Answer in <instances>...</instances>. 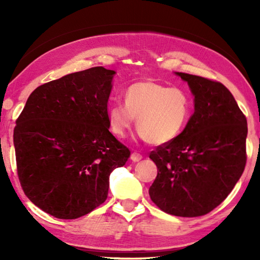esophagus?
<instances>
[{"label":"esophagus","instance_id":"34e87169","mask_svg":"<svg viewBox=\"0 0 260 260\" xmlns=\"http://www.w3.org/2000/svg\"><path fill=\"white\" fill-rule=\"evenodd\" d=\"M131 159L133 161H139V160L142 159V155H141V153H139V152H133L131 155Z\"/></svg>","mask_w":260,"mask_h":260}]
</instances>
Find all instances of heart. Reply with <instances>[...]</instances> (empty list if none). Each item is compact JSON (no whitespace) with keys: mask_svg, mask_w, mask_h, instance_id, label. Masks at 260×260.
Here are the masks:
<instances>
[{"mask_svg":"<svg viewBox=\"0 0 260 260\" xmlns=\"http://www.w3.org/2000/svg\"><path fill=\"white\" fill-rule=\"evenodd\" d=\"M125 103L108 108L110 131L124 138L135 118L139 135L155 146L171 143L186 128L191 116V100L181 88L146 80L132 83L124 94Z\"/></svg>","mask_w":260,"mask_h":260,"instance_id":"obj_1","label":"heart"}]
</instances>
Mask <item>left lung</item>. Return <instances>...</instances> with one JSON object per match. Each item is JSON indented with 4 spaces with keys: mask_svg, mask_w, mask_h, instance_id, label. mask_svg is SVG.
<instances>
[{
    "mask_svg": "<svg viewBox=\"0 0 260 260\" xmlns=\"http://www.w3.org/2000/svg\"><path fill=\"white\" fill-rule=\"evenodd\" d=\"M195 96V112L171 143L150 152L158 170L151 201L177 217H201L225 201L246 162V118L221 82L177 72Z\"/></svg>",
    "mask_w": 260,
    "mask_h": 260,
    "instance_id": "left-lung-1",
    "label": "left lung"
}]
</instances>
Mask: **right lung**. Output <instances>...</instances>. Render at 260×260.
I'll return each mask as SVG.
<instances>
[{
	"mask_svg": "<svg viewBox=\"0 0 260 260\" xmlns=\"http://www.w3.org/2000/svg\"><path fill=\"white\" fill-rule=\"evenodd\" d=\"M114 73L96 67L39 86L16 120L20 186L52 217L77 219L104 203L110 174L131 156L109 131Z\"/></svg>",
	"mask_w": 260,
	"mask_h": 260,
	"instance_id": "1",
	"label": "right lung"
}]
</instances>
